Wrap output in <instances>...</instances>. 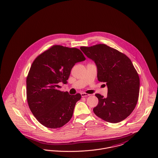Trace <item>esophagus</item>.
<instances>
[{
	"label": "esophagus",
	"instance_id": "obj_1",
	"mask_svg": "<svg viewBox=\"0 0 158 158\" xmlns=\"http://www.w3.org/2000/svg\"><path fill=\"white\" fill-rule=\"evenodd\" d=\"M81 95L82 97H87V96H90V94H85V93H81Z\"/></svg>",
	"mask_w": 158,
	"mask_h": 158
}]
</instances>
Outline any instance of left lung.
<instances>
[{
  "label": "left lung",
  "instance_id": "obj_1",
  "mask_svg": "<svg viewBox=\"0 0 158 158\" xmlns=\"http://www.w3.org/2000/svg\"><path fill=\"white\" fill-rule=\"evenodd\" d=\"M85 55L95 62L98 80L105 83L107 97L96 94L98 105L94 112L110 123L120 122L129 116L137 105L139 78L130 59L105 44L81 47Z\"/></svg>",
  "mask_w": 158,
  "mask_h": 158
}]
</instances>
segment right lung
Segmentation results:
<instances>
[{"label": "right lung", "mask_w": 158, "mask_h": 158, "mask_svg": "<svg viewBox=\"0 0 158 158\" xmlns=\"http://www.w3.org/2000/svg\"><path fill=\"white\" fill-rule=\"evenodd\" d=\"M84 60L80 50L54 45L33 62L26 79L27 100L32 114L42 125L59 128L72 118L81 96L59 90V83H67L75 64Z\"/></svg>", "instance_id": "1"}]
</instances>
